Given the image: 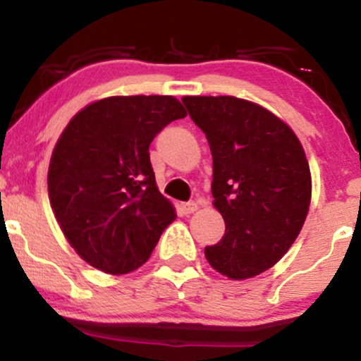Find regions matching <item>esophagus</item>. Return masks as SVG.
Here are the masks:
<instances>
[{"label": "esophagus", "mask_w": 361, "mask_h": 361, "mask_svg": "<svg viewBox=\"0 0 361 361\" xmlns=\"http://www.w3.org/2000/svg\"><path fill=\"white\" fill-rule=\"evenodd\" d=\"M197 209H198L197 202H186V204H181V212L186 214V215L193 214Z\"/></svg>", "instance_id": "esophagus-1"}]
</instances>
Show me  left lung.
Instances as JSON below:
<instances>
[{"mask_svg": "<svg viewBox=\"0 0 361 361\" xmlns=\"http://www.w3.org/2000/svg\"><path fill=\"white\" fill-rule=\"evenodd\" d=\"M209 140L214 207L224 238L205 247L210 267L231 280L267 271L299 235L310 205V169L283 120L235 97H183Z\"/></svg>", "mask_w": 361, "mask_h": 361, "instance_id": "left-lung-1", "label": "left lung"}]
</instances>
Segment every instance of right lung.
<instances>
[{"label":"right lung","instance_id":"1","mask_svg":"<svg viewBox=\"0 0 361 361\" xmlns=\"http://www.w3.org/2000/svg\"><path fill=\"white\" fill-rule=\"evenodd\" d=\"M186 117L175 97H110L85 106L62 130L49 164V198L66 239L110 275L137 270L176 219L157 190L152 139Z\"/></svg>","mask_w":361,"mask_h":361}]
</instances>
